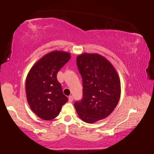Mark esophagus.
<instances>
[{
  "label": "esophagus",
  "mask_w": 154,
  "mask_h": 154,
  "mask_svg": "<svg viewBox=\"0 0 154 154\" xmlns=\"http://www.w3.org/2000/svg\"><path fill=\"white\" fill-rule=\"evenodd\" d=\"M68 100H69V102H72L73 101V97L72 95H70V96H69V97H68Z\"/></svg>",
  "instance_id": "1"
}]
</instances>
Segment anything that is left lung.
Segmentation results:
<instances>
[{
  "label": "left lung",
  "instance_id": "8db88e82",
  "mask_svg": "<svg viewBox=\"0 0 154 154\" xmlns=\"http://www.w3.org/2000/svg\"><path fill=\"white\" fill-rule=\"evenodd\" d=\"M82 78L83 97L75 102L79 118L93 123L112 113L120 97V82L112 64L97 54L84 53L77 57Z\"/></svg>",
  "mask_w": 154,
  "mask_h": 154
}]
</instances>
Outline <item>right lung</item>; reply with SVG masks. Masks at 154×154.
Instances as JSON below:
<instances>
[{"mask_svg": "<svg viewBox=\"0 0 154 154\" xmlns=\"http://www.w3.org/2000/svg\"><path fill=\"white\" fill-rule=\"evenodd\" d=\"M68 52L54 51L42 57L31 68L26 78L27 100L32 111L44 120H50L60 113L68 101L57 80L59 70L70 60Z\"/></svg>", "mask_w": 154, "mask_h": 154, "instance_id": "right-lung-1", "label": "right lung"}]
</instances>
